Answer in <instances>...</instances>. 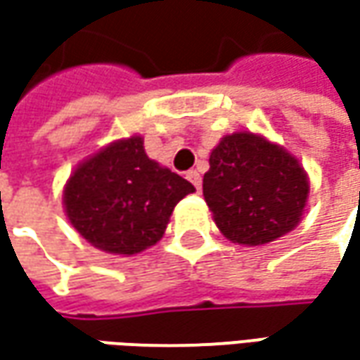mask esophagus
<instances>
[{
  "label": "esophagus",
  "mask_w": 360,
  "mask_h": 360,
  "mask_svg": "<svg viewBox=\"0 0 360 360\" xmlns=\"http://www.w3.org/2000/svg\"><path fill=\"white\" fill-rule=\"evenodd\" d=\"M186 178L192 182V186L196 188V190H200L202 188V176L196 170H190V172L186 174Z\"/></svg>",
  "instance_id": "obj_1"
}]
</instances>
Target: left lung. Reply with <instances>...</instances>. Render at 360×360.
<instances>
[{
  "mask_svg": "<svg viewBox=\"0 0 360 360\" xmlns=\"http://www.w3.org/2000/svg\"><path fill=\"white\" fill-rule=\"evenodd\" d=\"M202 192L226 238L258 246L300 222L309 178L283 148L250 131H236L212 150Z\"/></svg>",
  "mask_w": 360,
  "mask_h": 360,
  "instance_id": "left-lung-1",
  "label": "left lung"
}]
</instances>
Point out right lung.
I'll use <instances>...</instances> for the list:
<instances>
[{
  "label": "right lung",
  "instance_id": "obj_1",
  "mask_svg": "<svg viewBox=\"0 0 360 360\" xmlns=\"http://www.w3.org/2000/svg\"><path fill=\"white\" fill-rule=\"evenodd\" d=\"M194 186L144 152L140 136L105 146L72 174L63 204L72 226L112 255H136L162 238L174 206Z\"/></svg>",
  "mask_w": 360,
  "mask_h": 360
}]
</instances>
